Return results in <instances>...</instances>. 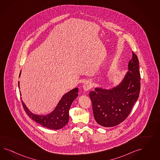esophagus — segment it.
I'll use <instances>...</instances> for the list:
<instances>
[{
  "instance_id": "1",
  "label": "esophagus",
  "mask_w": 160,
  "mask_h": 160,
  "mask_svg": "<svg viewBox=\"0 0 160 160\" xmlns=\"http://www.w3.org/2000/svg\"><path fill=\"white\" fill-rule=\"evenodd\" d=\"M92 87V84L91 82H88V81H87V82H84L83 86H82V88L84 89V91L89 90Z\"/></svg>"
}]
</instances>
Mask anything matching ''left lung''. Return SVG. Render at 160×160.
I'll return each instance as SVG.
<instances>
[{
	"mask_svg": "<svg viewBox=\"0 0 160 160\" xmlns=\"http://www.w3.org/2000/svg\"><path fill=\"white\" fill-rule=\"evenodd\" d=\"M132 54L128 65V71L120 84L108 90L96 88L89 93L94 117L100 126L111 127L124 121L139 97V62L136 54Z\"/></svg>",
	"mask_w": 160,
	"mask_h": 160,
	"instance_id": "8db88e82",
	"label": "left lung"
}]
</instances>
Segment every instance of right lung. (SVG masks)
<instances>
[{"mask_svg":"<svg viewBox=\"0 0 160 160\" xmlns=\"http://www.w3.org/2000/svg\"><path fill=\"white\" fill-rule=\"evenodd\" d=\"M21 73V72H20ZM20 73L19 77L20 76ZM19 87V82H18ZM78 88H74L63 96L53 112L46 116H39L30 112L22 101L24 111L32 120L49 129L59 130L68 124L69 120L68 112L72 103L78 96ZM21 96V94H20ZM22 100V98H21Z\"/></svg>","mask_w":160,"mask_h":160,"instance_id":"obj_1","label":"right lung"}]
</instances>
